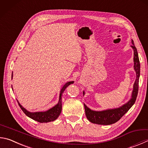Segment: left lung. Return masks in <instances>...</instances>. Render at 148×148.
<instances>
[{
    "instance_id": "1",
    "label": "left lung",
    "mask_w": 148,
    "mask_h": 148,
    "mask_svg": "<svg viewBox=\"0 0 148 148\" xmlns=\"http://www.w3.org/2000/svg\"><path fill=\"white\" fill-rule=\"evenodd\" d=\"M131 42H132L133 44V45H131V47L133 48L134 51V69H135L136 74V78L133 86L132 97L127 103L124 104L119 108L105 110V111H92V110L87 107L85 104H84L86 116L90 122L100 125L112 124V123L118 122L129 111V109L133 106V105L135 103L138 91L140 61L137 50H136V48L135 45H134L133 40H131ZM83 95H84V92H83Z\"/></svg>"
}]
</instances>
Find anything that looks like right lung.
<instances>
[{
    "label": "right lung",
    "mask_w": 148,
    "mask_h": 148,
    "mask_svg": "<svg viewBox=\"0 0 148 148\" xmlns=\"http://www.w3.org/2000/svg\"><path fill=\"white\" fill-rule=\"evenodd\" d=\"M13 76V74H12ZM74 82H69L66 83L65 85L63 86V88H61L60 95V101H59V103L55 106L52 109H50L45 112H30L28 111L26 109L24 108V107L21 106L19 103V102L18 101V103L19 105V107L21 109H22V111L24 112L26 116L30 118V119H33L36 121H37L40 123H47L49 122H52V121L58 119V117L60 116L61 114V109H62V104H61V96H62V94L63 93L64 90L66 89V88L68 87L69 85L73 83Z\"/></svg>",
    "instance_id": "obj_1"
}]
</instances>
